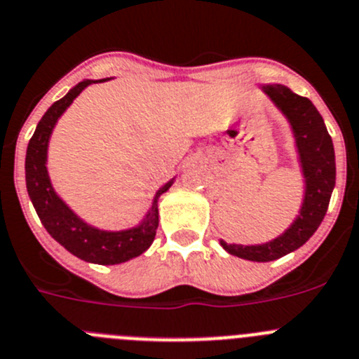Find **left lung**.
Instances as JSON below:
<instances>
[{"instance_id": "left-lung-1", "label": "left lung", "mask_w": 359, "mask_h": 359, "mask_svg": "<svg viewBox=\"0 0 359 359\" xmlns=\"http://www.w3.org/2000/svg\"><path fill=\"white\" fill-rule=\"evenodd\" d=\"M261 91L272 100L292 128L297 159L304 179V198L292 225L273 240L259 245H238L219 240V245L236 257L266 263L297 250L315 234L327 212L337 182V163L331 135L311 100L295 95L283 83H263Z\"/></svg>"}]
</instances>
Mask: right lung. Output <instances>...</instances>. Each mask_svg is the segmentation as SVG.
I'll use <instances>...</instances> for the list:
<instances>
[{
  "label": "right lung",
  "instance_id": "obj_1",
  "mask_svg": "<svg viewBox=\"0 0 359 359\" xmlns=\"http://www.w3.org/2000/svg\"><path fill=\"white\" fill-rule=\"evenodd\" d=\"M105 80H82L73 89H69L64 98L55 102L46 114L41 118L30 143L27 148L25 161V175H27V189L37 216L43 222L44 229L50 232L55 241H59L67 252L87 263L95 264H119L141 256L150 248L156 238L159 225V196L166 193L175 179L168 180L157 189L147 216L135 227L125 231H103L87 224L73 209L55 193L48 175V144L51 132L66 112L73 100L86 89L87 86Z\"/></svg>",
  "mask_w": 359,
  "mask_h": 359
}]
</instances>
